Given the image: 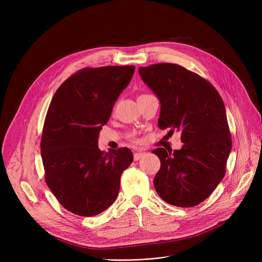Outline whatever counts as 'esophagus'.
Returning <instances> with one entry per match:
<instances>
[{
    "instance_id": "esophagus-1",
    "label": "esophagus",
    "mask_w": 262,
    "mask_h": 262,
    "mask_svg": "<svg viewBox=\"0 0 262 262\" xmlns=\"http://www.w3.org/2000/svg\"><path fill=\"white\" fill-rule=\"evenodd\" d=\"M142 156H143V153H141V152H135L134 153V159L135 160H139Z\"/></svg>"
}]
</instances>
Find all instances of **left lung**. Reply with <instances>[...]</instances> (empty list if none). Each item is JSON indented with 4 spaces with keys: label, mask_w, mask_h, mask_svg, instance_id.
<instances>
[{
    "label": "left lung",
    "mask_w": 262,
    "mask_h": 262,
    "mask_svg": "<svg viewBox=\"0 0 262 262\" xmlns=\"http://www.w3.org/2000/svg\"><path fill=\"white\" fill-rule=\"evenodd\" d=\"M139 74L161 104L160 129L181 132V149L153 150L160 159L158 195L177 207H193L223 180L231 136L221 95L210 82L176 63L140 67Z\"/></svg>",
    "instance_id": "left-lung-1"
}]
</instances>
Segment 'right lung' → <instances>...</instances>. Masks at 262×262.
Returning a JSON list of instances; mask_svg holds the SVG:
<instances>
[{"label": "right lung", "instance_id": "1", "mask_svg": "<svg viewBox=\"0 0 262 262\" xmlns=\"http://www.w3.org/2000/svg\"><path fill=\"white\" fill-rule=\"evenodd\" d=\"M135 66L84 68L66 79L49 106L41 137L48 187L63 208L80 216L106 210L134 160L127 147L102 152L99 133L127 87Z\"/></svg>", "mask_w": 262, "mask_h": 262}]
</instances>
